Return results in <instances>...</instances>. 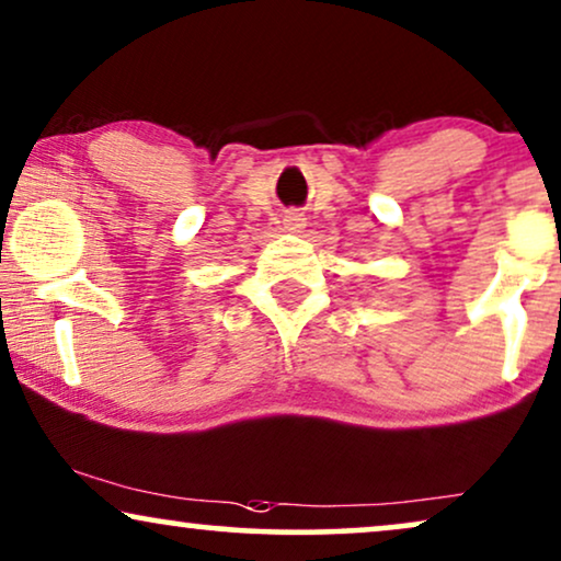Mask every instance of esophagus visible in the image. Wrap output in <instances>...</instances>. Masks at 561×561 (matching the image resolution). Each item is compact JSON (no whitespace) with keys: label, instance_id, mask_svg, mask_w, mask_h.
Segmentation results:
<instances>
[{"label":"esophagus","instance_id":"1","mask_svg":"<svg viewBox=\"0 0 561 561\" xmlns=\"http://www.w3.org/2000/svg\"><path fill=\"white\" fill-rule=\"evenodd\" d=\"M285 228L293 230V233H300V230L305 228V218L300 213H289L285 218Z\"/></svg>","mask_w":561,"mask_h":561}]
</instances>
